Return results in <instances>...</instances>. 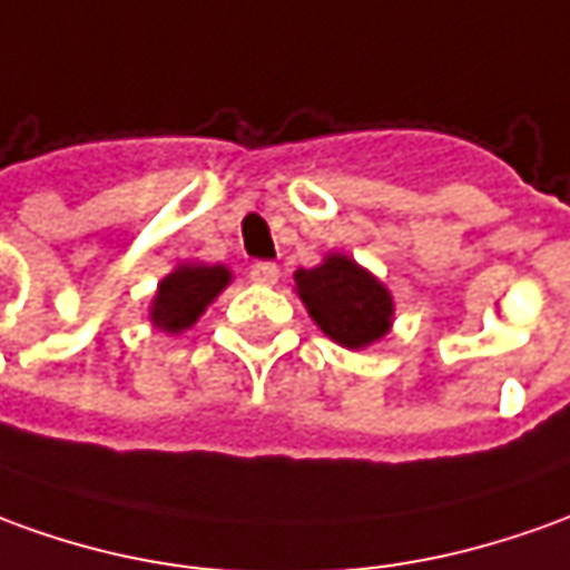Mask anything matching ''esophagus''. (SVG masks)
<instances>
[{
  "instance_id": "34e87169",
  "label": "esophagus",
  "mask_w": 570,
  "mask_h": 570,
  "mask_svg": "<svg viewBox=\"0 0 570 570\" xmlns=\"http://www.w3.org/2000/svg\"><path fill=\"white\" fill-rule=\"evenodd\" d=\"M250 282H257V285H276L278 266L269 261L254 263V266H250Z\"/></svg>"
}]
</instances>
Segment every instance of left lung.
Returning a JSON list of instances; mask_svg holds the SVG:
<instances>
[{
    "mask_svg": "<svg viewBox=\"0 0 570 570\" xmlns=\"http://www.w3.org/2000/svg\"><path fill=\"white\" fill-rule=\"evenodd\" d=\"M294 285L313 323L341 347L360 351L391 332L394 297L347 254H328L320 266L297 269Z\"/></svg>",
    "mask_w": 570,
    "mask_h": 570,
    "instance_id": "8db88e82",
    "label": "left lung"
}]
</instances>
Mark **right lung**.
<instances>
[{
	"mask_svg": "<svg viewBox=\"0 0 570 570\" xmlns=\"http://www.w3.org/2000/svg\"><path fill=\"white\" fill-rule=\"evenodd\" d=\"M229 282H233V273L223 263H217V266L179 263L170 276L160 278L148 316H151L155 328L167 332V335H179V332H186L198 323V316L207 309V304Z\"/></svg>",
	"mask_w": 570,
	"mask_h": 570,
	"instance_id": "add662e5",
	"label": "right lung"
}]
</instances>
